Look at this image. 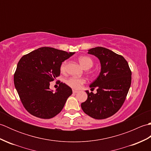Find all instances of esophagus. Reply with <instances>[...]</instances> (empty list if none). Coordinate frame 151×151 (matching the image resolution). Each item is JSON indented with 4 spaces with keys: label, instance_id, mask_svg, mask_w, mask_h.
I'll return each instance as SVG.
<instances>
[{
    "label": "esophagus",
    "instance_id": "1",
    "mask_svg": "<svg viewBox=\"0 0 151 151\" xmlns=\"http://www.w3.org/2000/svg\"><path fill=\"white\" fill-rule=\"evenodd\" d=\"M78 92V91L75 90V89H73V93H77Z\"/></svg>",
    "mask_w": 151,
    "mask_h": 151
}]
</instances>
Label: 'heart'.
<instances>
[{
	"label": "heart",
	"mask_w": 151,
	"mask_h": 151,
	"mask_svg": "<svg viewBox=\"0 0 151 151\" xmlns=\"http://www.w3.org/2000/svg\"><path fill=\"white\" fill-rule=\"evenodd\" d=\"M78 61L81 64V65L86 69L90 68V67H92L93 64V61L90 58L86 56H82L79 57ZM66 65H67L66 62H63L62 63V65H61L60 70L62 73H64L65 71ZM65 82L66 84L71 88L78 89L81 88V86L83 84H84L86 82V81L83 78H76V77H70L67 80H66Z\"/></svg>",
	"instance_id": "1"
}]
</instances>
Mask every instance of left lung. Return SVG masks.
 <instances>
[{"label": "left lung", "instance_id": "left-lung-1", "mask_svg": "<svg viewBox=\"0 0 151 151\" xmlns=\"http://www.w3.org/2000/svg\"><path fill=\"white\" fill-rule=\"evenodd\" d=\"M88 54L100 60L101 73L89 86L97 88V93H89L81 104L85 114L96 119H104L114 115L126 99L132 81V72L123 56L102 47L88 50Z\"/></svg>", "mask_w": 151, "mask_h": 151}]
</instances>
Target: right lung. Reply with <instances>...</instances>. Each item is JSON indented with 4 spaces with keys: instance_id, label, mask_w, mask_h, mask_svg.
<instances>
[{
    "instance_id": "add662e5",
    "label": "right lung",
    "mask_w": 151,
    "mask_h": 151,
    "mask_svg": "<svg viewBox=\"0 0 151 151\" xmlns=\"http://www.w3.org/2000/svg\"><path fill=\"white\" fill-rule=\"evenodd\" d=\"M75 52L41 47L22 56L14 74V85L24 108L34 116L50 119L62 110L72 89L60 82L55 92L49 88L60 75L62 62Z\"/></svg>"
}]
</instances>
